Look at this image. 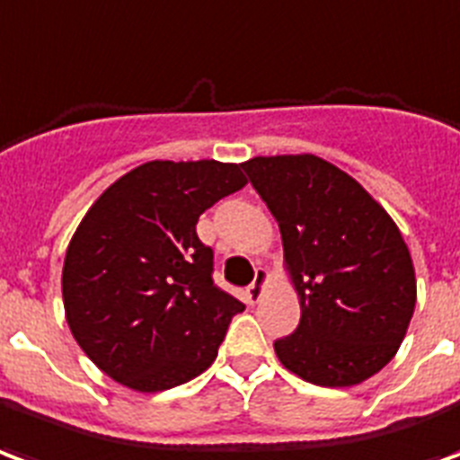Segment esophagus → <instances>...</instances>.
<instances>
[{"label": "esophagus", "instance_id": "esophagus-1", "mask_svg": "<svg viewBox=\"0 0 460 460\" xmlns=\"http://www.w3.org/2000/svg\"><path fill=\"white\" fill-rule=\"evenodd\" d=\"M267 281H270V271L264 270V267H260V270H257V274H254V281L250 284V287H247V291H244V296H247V301H250V304H257V301L262 299Z\"/></svg>", "mask_w": 460, "mask_h": 460}]
</instances>
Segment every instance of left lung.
Returning a JSON list of instances; mask_svg holds the SVG:
<instances>
[{
    "label": "left lung",
    "mask_w": 460,
    "mask_h": 460,
    "mask_svg": "<svg viewBox=\"0 0 460 460\" xmlns=\"http://www.w3.org/2000/svg\"><path fill=\"white\" fill-rule=\"evenodd\" d=\"M243 169L279 223L301 301L296 331L274 341L277 358L321 387L360 385L394 358L417 304L400 227L353 176L314 154L254 156Z\"/></svg>",
    "instance_id": "8db88e82"
}]
</instances>
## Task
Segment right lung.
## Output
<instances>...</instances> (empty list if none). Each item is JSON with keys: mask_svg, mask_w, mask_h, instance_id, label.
<instances>
[{"mask_svg": "<svg viewBox=\"0 0 460 460\" xmlns=\"http://www.w3.org/2000/svg\"><path fill=\"white\" fill-rule=\"evenodd\" d=\"M243 164L146 161L97 198L63 264V306L83 353L137 392L210 367L243 301L213 281L198 240L208 208L247 183Z\"/></svg>", "mask_w": 460, "mask_h": 460, "instance_id": "right-lung-1", "label": "right lung"}]
</instances>
